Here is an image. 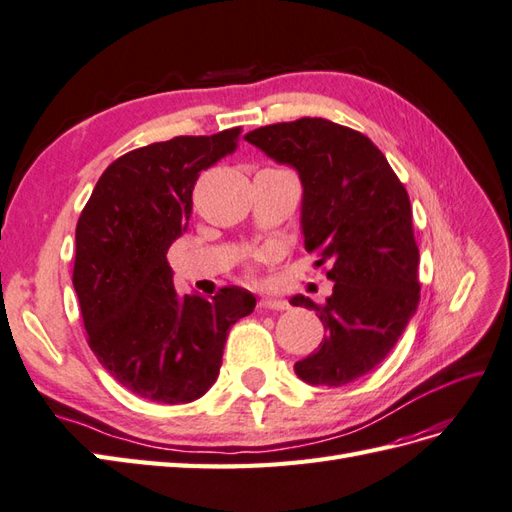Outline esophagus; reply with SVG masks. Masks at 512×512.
<instances>
[{"label":"esophagus","instance_id":"34e87169","mask_svg":"<svg viewBox=\"0 0 512 512\" xmlns=\"http://www.w3.org/2000/svg\"><path fill=\"white\" fill-rule=\"evenodd\" d=\"M259 310H275V312H283V310H290V303L283 301V299H259L257 303Z\"/></svg>","mask_w":512,"mask_h":512}]
</instances>
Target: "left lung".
<instances>
[{
    "instance_id": "8db88e82",
    "label": "left lung",
    "mask_w": 512,
    "mask_h": 512,
    "mask_svg": "<svg viewBox=\"0 0 512 512\" xmlns=\"http://www.w3.org/2000/svg\"><path fill=\"white\" fill-rule=\"evenodd\" d=\"M244 139L301 178V233L316 266L329 261L334 292L318 312L325 338L294 373L312 386H344L373 371L419 307V248L406 187L358 130L323 117L270 124Z\"/></svg>"
}]
</instances>
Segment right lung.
I'll list each match as a JSON object with an SVG mask.
<instances>
[{
    "label": "right lung",
    "mask_w": 512,
    "mask_h": 512,
    "mask_svg": "<svg viewBox=\"0 0 512 512\" xmlns=\"http://www.w3.org/2000/svg\"><path fill=\"white\" fill-rule=\"evenodd\" d=\"M240 128L174 137L104 170L76 227L74 290L95 358L135 395L189 403L218 379L229 329L255 310L231 285L178 294L170 246L187 231L198 174L231 154Z\"/></svg>",
    "instance_id": "1"
}]
</instances>
